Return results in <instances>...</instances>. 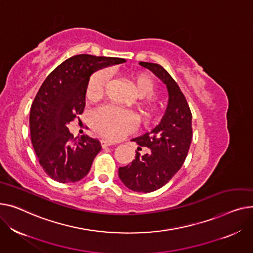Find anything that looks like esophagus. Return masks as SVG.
<instances>
[{
	"label": "esophagus",
	"instance_id": "obj_1",
	"mask_svg": "<svg viewBox=\"0 0 253 253\" xmlns=\"http://www.w3.org/2000/svg\"><path fill=\"white\" fill-rule=\"evenodd\" d=\"M114 144H112L110 141H107V140H102L101 141V146L102 148H106V147H109V146H112Z\"/></svg>",
	"mask_w": 253,
	"mask_h": 253
}]
</instances>
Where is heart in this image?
Returning <instances> with one entry per match:
<instances>
[{
	"mask_svg": "<svg viewBox=\"0 0 253 253\" xmlns=\"http://www.w3.org/2000/svg\"><path fill=\"white\" fill-rule=\"evenodd\" d=\"M128 82L133 92L139 98H144L141 105L143 115L147 120L155 117V107L151 98L156 94V84L153 79L145 73H131ZM108 84V74L105 70H99L90 78L86 84L85 96L88 100L96 101L105 94ZM91 126L99 133L111 141L123 139L135 130L138 126L137 116L130 111L113 106H103L91 115Z\"/></svg>",
	"mask_w": 253,
	"mask_h": 253,
	"instance_id": "b5f03b06",
	"label": "heart"
}]
</instances>
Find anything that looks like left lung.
<instances>
[{"mask_svg":"<svg viewBox=\"0 0 253 253\" xmlns=\"http://www.w3.org/2000/svg\"><path fill=\"white\" fill-rule=\"evenodd\" d=\"M140 65L151 70L167 85L169 103L159 125L131 140L149 150L144 155L136 152L130 165L118 169V175L128 189L149 193L169 183L182 168L193 137L192 113L180 86L165 68L150 62Z\"/></svg>","mask_w":253,"mask_h":253,"instance_id":"1","label":"left lung"}]
</instances>
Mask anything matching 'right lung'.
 Returning <instances> with one entry per match:
<instances>
[{
    "label": "right lung",
    "instance_id": "right-lung-1",
    "mask_svg": "<svg viewBox=\"0 0 253 253\" xmlns=\"http://www.w3.org/2000/svg\"><path fill=\"white\" fill-rule=\"evenodd\" d=\"M126 59L76 55L58 65L43 81L29 114L31 138L40 165L59 183L81 181L102 149L97 139H73L67 125L84 112L86 84L92 73Z\"/></svg>",
    "mask_w": 253,
    "mask_h": 253
}]
</instances>
